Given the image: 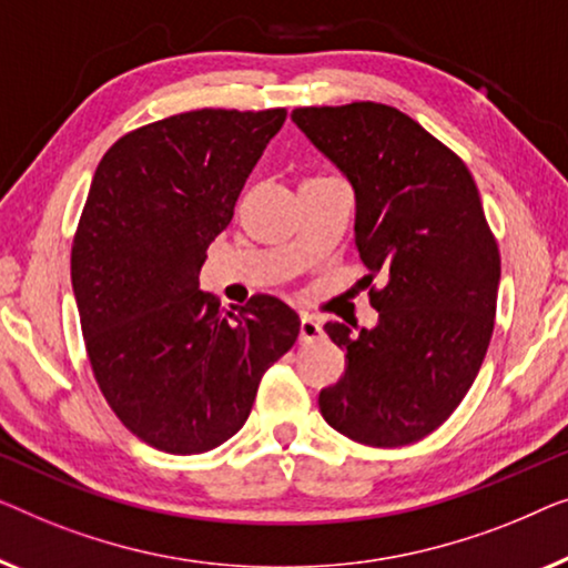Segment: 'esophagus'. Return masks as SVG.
<instances>
[{
	"mask_svg": "<svg viewBox=\"0 0 568 568\" xmlns=\"http://www.w3.org/2000/svg\"><path fill=\"white\" fill-rule=\"evenodd\" d=\"M324 334V329H322V324L316 322L314 316H308V314H303L301 316V342H314V339H318Z\"/></svg>",
	"mask_w": 568,
	"mask_h": 568,
	"instance_id": "esophagus-1",
	"label": "esophagus"
}]
</instances>
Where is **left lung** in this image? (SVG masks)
Here are the masks:
<instances>
[{
    "label": "left lung",
    "mask_w": 568,
    "mask_h": 568,
    "mask_svg": "<svg viewBox=\"0 0 568 568\" xmlns=\"http://www.w3.org/2000/svg\"><path fill=\"white\" fill-rule=\"evenodd\" d=\"M293 123L355 190L373 329L326 322L345 375L318 394L329 427L371 447L435 433L468 394L494 332L499 246L458 154L381 102L295 108Z\"/></svg>",
    "instance_id": "8db88e82"
}]
</instances>
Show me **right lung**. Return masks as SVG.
<instances>
[{"label": "right lung", "mask_w": 568, "mask_h": 568, "mask_svg": "<svg viewBox=\"0 0 568 568\" xmlns=\"http://www.w3.org/2000/svg\"><path fill=\"white\" fill-rule=\"evenodd\" d=\"M285 108L190 110L118 139L98 164L71 246L94 381L131 433L172 455L236 435L260 381L298 339V314L252 295L239 314L201 291L205 250Z\"/></svg>", "instance_id": "add662e5"}]
</instances>
